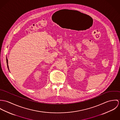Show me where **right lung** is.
<instances>
[{
    "instance_id": "1",
    "label": "right lung",
    "mask_w": 120,
    "mask_h": 120,
    "mask_svg": "<svg viewBox=\"0 0 120 120\" xmlns=\"http://www.w3.org/2000/svg\"><path fill=\"white\" fill-rule=\"evenodd\" d=\"M8 59H7V57H6V63H7V67H8V69H9V66H8Z\"/></svg>"
}]
</instances>
